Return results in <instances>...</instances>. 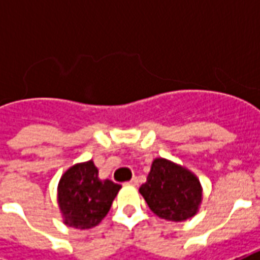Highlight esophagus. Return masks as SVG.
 <instances>
[{
    "label": "esophagus",
    "mask_w": 260,
    "mask_h": 260,
    "mask_svg": "<svg viewBox=\"0 0 260 260\" xmlns=\"http://www.w3.org/2000/svg\"><path fill=\"white\" fill-rule=\"evenodd\" d=\"M126 184H128V185L136 186V185H138V184H139V181H138V178H136V177H134V178H132V180H131L129 182H126Z\"/></svg>",
    "instance_id": "esophagus-1"
}]
</instances>
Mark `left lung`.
Here are the masks:
<instances>
[{"mask_svg":"<svg viewBox=\"0 0 260 260\" xmlns=\"http://www.w3.org/2000/svg\"><path fill=\"white\" fill-rule=\"evenodd\" d=\"M154 214L169 221L195 216L202 202V186L193 173L166 158H154L146 182L139 188Z\"/></svg>","mask_w":260,"mask_h":260,"instance_id":"left-lung-1","label":"left lung"}]
</instances>
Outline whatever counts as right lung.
Masks as SVG:
<instances>
[{"label": "right lung", "instance_id": "right-lung-1", "mask_svg": "<svg viewBox=\"0 0 260 260\" xmlns=\"http://www.w3.org/2000/svg\"><path fill=\"white\" fill-rule=\"evenodd\" d=\"M121 185L100 180L99 170L89 160L72 166L58 184V206L64 223L69 227L87 230L107 216Z\"/></svg>", "mask_w": 260, "mask_h": 260}]
</instances>
